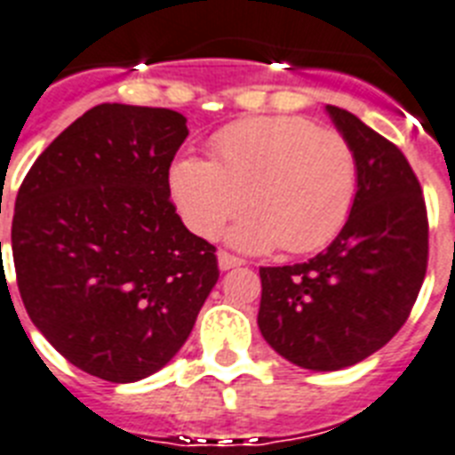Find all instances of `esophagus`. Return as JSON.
<instances>
[{"instance_id":"esophagus-1","label":"esophagus","mask_w":455,"mask_h":455,"mask_svg":"<svg viewBox=\"0 0 455 455\" xmlns=\"http://www.w3.org/2000/svg\"><path fill=\"white\" fill-rule=\"evenodd\" d=\"M217 261H220L221 271H231V268H235V266L245 264V261L240 259V257H234V254L224 252V250H220V252H217Z\"/></svg>"}]
</instances>
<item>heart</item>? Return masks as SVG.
Here are the masks:
<instances>
[{"mask_svg":"<svg viewBox=\"0 0 455 455\" xmlns=\"http://www.w3.org/2000/svg\"><path fill=\"white\" fill-rule=\"evenodd\" d=\"M215 161L184 156L170 168V194L194 234L212 238L245 210L231 231L243 250L313 252L348 217L357 164L348 140L299 116H264L221 131Z\"/></svg>","mask_w":455,"mask_h":455,"instance_id":"heart-1","label":"heart"}]
</instances>
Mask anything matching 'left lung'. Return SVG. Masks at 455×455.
Here are the masks:
<instances>
[{"mask_svg": "<svg viewBox=\"0 0 455 455\" xmlns=\"http://www.w3.org/2000/svg\"><path fill=\"white\" fill-rule=\"evenodd\" d=\"M357 164L348 221L294 266L259 268L257 324L278 355L313 371L357 364L407 323L427 268V212L411 165L355 114L327 105Z\"/></svg>", "mask_w": 455, "mask_h": 455, "instance_id": "left-lung-1", "label": "left lung"}]
</instances>
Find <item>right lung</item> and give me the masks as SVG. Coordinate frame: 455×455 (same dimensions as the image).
<instances>
[{
    "label": "right lung",
    "instance_id": "obj_1",
    "mask_svg": "<svg viewBox=\"0 0 455 455\" xmlns=\"http://www.w3.org/2000/svg\"><path fill=\"white\" fill-rule=\"evenodd\" d=\"M187 135L180 112L105 102L48 144L18 189L11 250L25 311L105 381L165 367L220 278L215 245L170 201Z\"/></svg>",
    "mask_w": 455,
    "mask_h": 455
}]
</instances>
